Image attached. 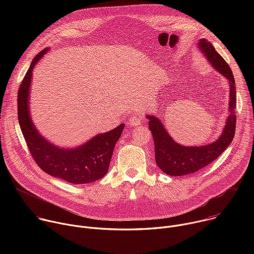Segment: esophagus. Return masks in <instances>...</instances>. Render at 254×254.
Instances as JSON below:
<instances>
[{"mask_svg": "<svg viewBox=\"0 0 254 254\" xmlns=\"http://www.w3.org/2000/svg\"><path fill=\"white\" fill-rule=\"evenodd\" d=\"M141 121H142V116H141L140 114H135V115H133V116L129 119L128 124H129L130 127H137V126L140 125Z\"/></svg>", "mask_w": 254, "mask_h": 254, "instance_id": "esophagus-1", "label": "esophagus"}]
</instances>
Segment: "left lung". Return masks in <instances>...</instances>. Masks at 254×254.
I'll use <instances>...</instances> for the list:
<instances>
[{
	"label": "left lung",
	"mask_w": 254,
	"mask_h": 254,
	"mask_svg": "<svg viewBox=\"0 0 254 254\" xmlns=\"http://www.w3.org/2000/svg\"><path fill=\"white\" fill-rule=\"evenodd\" d=\"M198 43L201 51L212 66L229 81L230 100L228 111L230 115L220 137L206 146L200 147H184L176 142L165 129L161 121L154 116H148L149 127L154 136L156 163L169 176H185L211 164L228 148L235 134L236 87L232 70L209 41L201 39Z\"/></svg>",
	"instance_id": "8db88e82"
}]
</instances>
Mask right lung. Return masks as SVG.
Wrapping results in <instances>:
<instances>
[{
	"instance_id": "obj_1",
	"label": "right lung",
	"mask_w": 254,
	"mask_h": 254,
	"mask_svg": "<svg viewBox=\"0 0 254 254\" xmlns=\"http://www.w3.org/2000/svg\"><path fill=\"white\" fill-rule=\"evenodd\" d=\"M48 49L36 55L18 90V120L22 133L34 161L45 173L71 184L94 182L107 173L125 125L95 135L76 149H62L45 139L31 120L29 90L33 68Z\"/></svg>"
}]
</instances>
